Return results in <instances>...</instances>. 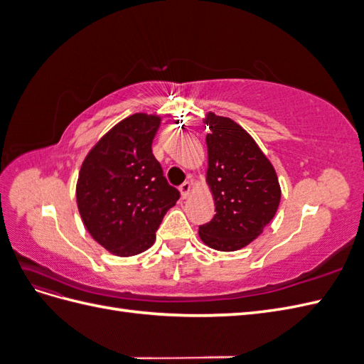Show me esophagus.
Returning <instances> with one entry per match:
<instances>
[{"label": "esophagus", "mask_w": 364, "mask_h": 364, "mask_svg": "<svg viewBox=\"0 0 364 364\" xmlns=\"http://www.w3.org/2000/svg\"><path fill=\"white\" fill-rule=\"evenodd\" d=\"M179 191H181L182 199H186V197H188V194H190V191H191V183L190 182H183L179 186Z\"/></svg>", "instance_id": "obj_1"}]
</instances>
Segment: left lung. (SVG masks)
<instances>
[{"label":"left lung","mask_w":364,"mask_h":364,"mask_svg":"<svg viewBox=\"0 0 364 364\" xmlns=\"http://www.w3.org/2000/svg\"><path fill=\"white\" fill-rule=\"evenodd\" d=\"M205 124L208 173L215 202L211 222L199 226L205 245L234 252L247 246L277 214L281 200L273 165L235 121L209 112Z\"/></svg>","instance_id":"1"}]
</instances>
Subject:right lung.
Segmentation results:
<instances>
[{"label":"right lung","instance_id":"obj_1","mask_svg":"<svg viewBox=\"0 0 364 364\" xmlns=\"http://www.w3.org/2000/svg\"><path fill=\"white\" fill-rule=\"evenodd\" d=\"M161 117L134 114L87 153L77 181V206L87 232L118 257L147 250L181 193L165 179L151 142Z\"/></svg>","mask_w":364,"mask_h":364}]
</instances>
